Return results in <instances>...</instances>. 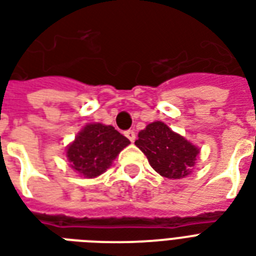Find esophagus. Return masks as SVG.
<instances>
[{
    "instance_id": "obj_1",
    "label": "esophagus",
    "mask_w": 256,
    "mask_h": 256,
    "mask_svg": "<svg viewBox=\"0 0 256 256\" xmlns=\"http://www.w3.org/2000/svg\"><path fill=\"white\" fill-rule=\"evenodd\" d=\"M126 138H130V142H134V138H136V134H134V130H126Z\"/></svg>"
}]
</instances>
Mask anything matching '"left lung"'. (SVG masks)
Listing matches in <instances>:
<instances>
[{
	"label": "left lung",
	"instance_id": "1",
	"mask_svg": "<svg viewBox=\"0 0 256 256\" xmlns=\"http://www.w3.org/2000/svg\"><path fill=\"white\" fill-rule=\"evenodd\" d=\"M134 144L146 156L150 167L168 179H182L191 174L199 150L170 130L162 122H150L138 132Z\"/></svg>",
	"mask_w": 256,
	"mask_h": 256
}]
</instances>
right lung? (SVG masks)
Instances as JSON below:
<instances>
[{"label":"right lung","mask_w":256,"mask_h":256,"mask_svg":"<svg viewBox=\"0 0 256 256\" xmlns=\"http://www.w3.org/2000/svg\"><path fill=\"white\" fill-rule=\"evenodd\" d=\"M130 142L112 126L86 124L66 148V158L77 174L92 179L106 172Z\"/></svg>","instance_id":"add662e5"}]
</instances>
